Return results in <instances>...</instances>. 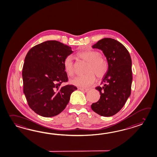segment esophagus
I'll return each instance as SVG.
<instances>
[{"label":"esophagus","mask_w":157,"mask_h":157,"mask_svg":"<svg viewBox=\"0 0 157 157\" xmlns=\"http://www.w3.org/2000/svg\"><path fill=\"white\" fill-rule=\"evenodd\" d=\"M80 90L81 91H84V92H87L88 91H89V89H88V88H79Z\"/></svg>","instance_id":"34e87169"}]
</instances>
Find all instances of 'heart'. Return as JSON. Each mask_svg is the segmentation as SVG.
<instances>
[{"label":"heart","mask_w":157,"mask_h":157,"mask_svg":"<svg viewBox=\"0 0 157 157\" xmlns=\"http://www.w3.org/2000/svg\"><path fill=\"white\" fill-rule=\"evenodd\" d=\"M77 56L80 59L88 63L86 73L84 75L74 78L70 80V83L81 88L88 87L94 83L96 76L102 78L107 73L108 63L101 56V53L96 51L88 49L77 53ZM64 70L69 76H73L75 71V66L71 56H68L63 61Z\"/></svg>","instance_id":"b5f03b06"}]
</instances>
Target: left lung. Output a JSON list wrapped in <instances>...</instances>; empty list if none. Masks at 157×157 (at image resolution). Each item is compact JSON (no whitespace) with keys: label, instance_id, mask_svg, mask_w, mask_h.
Masks as SVG:
<instances>
[{"label":"left lung","instance_id":"obj_1","mask_svg":"<svg viewBox=\"0 0 157 157\" xmlns=\"http://www.w3.org/2000/svg\"><path fill=\"white\" fill-rule=\"evenodd\" d=\"M101 49L106 57L108 70L96 90L100 92L99 100L91 105L98 114L111 117L119 112L131 94L132 82V60L128 50L118 41L104 38L92 45Z\"/></svg>","mask_w":157,"mask_h":157}]
</instances>
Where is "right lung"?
Wrapping results in <instances>:
<instances>
[{
    "instance_id": "add662e5",
    "label": "right lung",
    "mask_w": 157,
    "mask_h": 157,
    "mask_svg": "<svg viewBox=\"0 0 157 157\" xmlns=\"http://www.w3.org/2000/svg\"><path fill=\"white\" fill-rule=\"evenodd\" d=\"M73 51L56 40H47L29 50L22 69L24 93L29 107L38 115L52 117L66 108L73 85L60 87L68 80L63 61Z\"/></svg>"
}]
</instances>
